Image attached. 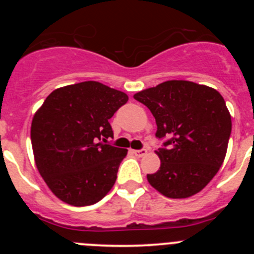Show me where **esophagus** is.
Returning <instances> with one entry per match:
<instances>
[{
  "label": "esophagus",
  "mask_w": 254,
  "mask_h": 254,
  "mask_svg": "<svg viewBox=\"0 0 254 254\" xmlns=\"http://www.w3.org/2000/svg\"><path fill=\"white\" fill-rule=\"evenodd\" d=\"M132 152H134L137 157H142V156H145L146 153H147V150H146V148H141V150H134Z\"/></svg>",
  "instance_id": "esophagus-1"
}]
</instances>
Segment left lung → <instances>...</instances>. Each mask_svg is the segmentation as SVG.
Listing matches in <instances>:
<instances>
[{"label":"left lung","mask_w":254,"mask_h":254,"mask_svg":"<svg viewBox=\"0 0 254 254\" xmlns=\"http://www.w3.org/2000/svg\"><path fill=\"white\" fill-rule=\"evenodd\" d=\"M155 117L160 170L147 175L167 198H189L214 178L225 160L231 115L216 89L190 81H166L134 94Z\"/></svg>","instance_id":"8db88e82"}]
</instances>
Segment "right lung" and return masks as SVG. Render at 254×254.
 I'll use <instances>...</instances> for the list:
<instances>
[{
	"instance_id": "right-lung-1",
	"label": "right lung",
	"mask_w": 254,
	"mask_h": 254,
	"mask_svg": "<svg viewBox=\"0 0 254 254\" xmlns=\"http://www.w3.org/2000/svg\"><path fill=\"white\" fill-rule=\"evenodd\" d=\"M129 97L96 81L51 92L30 129L35 165L50 190L73 206L96 204L117 181L127 148L107 143L109 119Z\"/></svg>"
}]
</instances>
